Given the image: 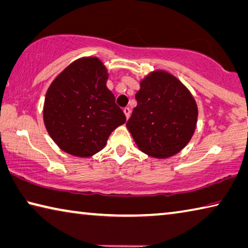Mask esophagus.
<instances>
[{"mask_svg": "<svg viewBox=\"0 0 248 248\" xmlns=\"http://www.w3.org/2000/svg\"><path fill=\"white\" fill-rule=\"evenodd\" d=\"M130 108L129 107H125V108H124V116H125V118H129V116H130Z\"/></svg>", "mask_w": 248, "mask_h": 248, "instance_id": "obj_1", "label": "esophagus"}]
</instances>
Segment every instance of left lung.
<instances>
[{"mask_svg":"<svg viewBox=\"0 0 248 248\" xmlns=\"http://www.w3.org/2000/svg\"><path fill=\"white\" fill-rule=\"evenodd\" d=\"M127 128L139 150L156 159L179 153L195 131L198 106L186 86L166 70L140 81Z\"/></svg>","mask_w":248,"mask_h":248,"instance_id":"1","label":"left lung"}]
</instances>
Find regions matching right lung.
Returning a JSON list of instances; mask_svg holds the SVG:
<instances>
[{
    "label": "right lung",
    "instance_id": "obj_1",
    "mask_svg": "<svg viewBox=\"0 0 248 248\" xmlns=\"http://www.w3.org/2000/svg\"><path fill=\"white\" fill-rule=\"evenodd\" d=\"M108 72L97 57L73 62L47 89L43 118L62 151L88 158L103 150L110 133L125 123L107 88Z\"/></svg>",
    "mask_w": 248,
    "mask_h": 248
}]
</instances>
